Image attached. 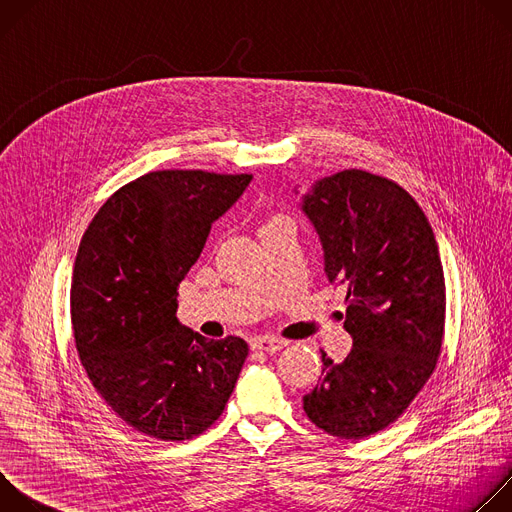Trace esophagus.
Wrapping results in <instances>:
<instances>
[{"label":"esophagus","mask_w":512,"mask_h":512,"mask_svg":"<svg viewBox=\"0 0 512 512\" xmlns=\"http://www.w3.org/2000/svg\"><path fill=\"white\" fill-rule=\"evenodd\" d=\"M287 344V340L275 338V336H259L253 340V348H259L263 352H277Z\"/></svg>","instance_id":"34e87169"}]
</instances>
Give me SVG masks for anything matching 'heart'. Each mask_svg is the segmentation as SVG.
<instances>
[{
	"instance_id": "heart-1",
	"label": "heart",
	"mask_w": 512,
	"mask_h": 512,
	"mask_svg": "<svg viewBox=\"0 0 512 512\" xmlns=\"http://www.w3.org/2000/svg\"><path fill=\"white\" fill-rule=\"evenodd\" d=\"M277 218H281V216H273V218H271V221H267V225H269V223H273V221H277ZM267 225H265V227H267Z\"/></svg>"
}]
</instances>
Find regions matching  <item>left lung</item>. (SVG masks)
<instances>
[{
    "label": "left lung",
    "mask_w": 512,
    "mask_h": 512,
    "mask_svg": "<svg viewBox=\"0 0 512 512\" xmlns=\"http://www.w3.org/2000/svg\"><path fill=\"white\" fill-rule=\"evenodd\" d=\"M330 283L346 285L352 350L304 395L312 423L362 440L393 423L423 389L442 350L446 285L440 251L419 204L393 180L342 170L302 196Z\"/></svg>",
    "instance_id": "left-lung-1"
}]
</instances>
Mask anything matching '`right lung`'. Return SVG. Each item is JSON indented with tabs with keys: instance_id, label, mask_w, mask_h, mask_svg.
<instances>
[{
	"instance_id": "1",
	"label": "right lung",
	"mask_w": 512,
	"mask_h": 512,
	"mask_svg": "<svg viewBox=\"0 0 512 512\" xmlns=\"http://www.w3.org/2000/svg\"><path fill=\"white\" fill-rule=\"evenodd\" d=\"M251 174L160 170L119 188L83 235L70 318L83 367L133 429L164 442L206 431L235 389L249 346L206 340L176 320L178 285L210 227Z\"/></svg>"
}]
</instances>
